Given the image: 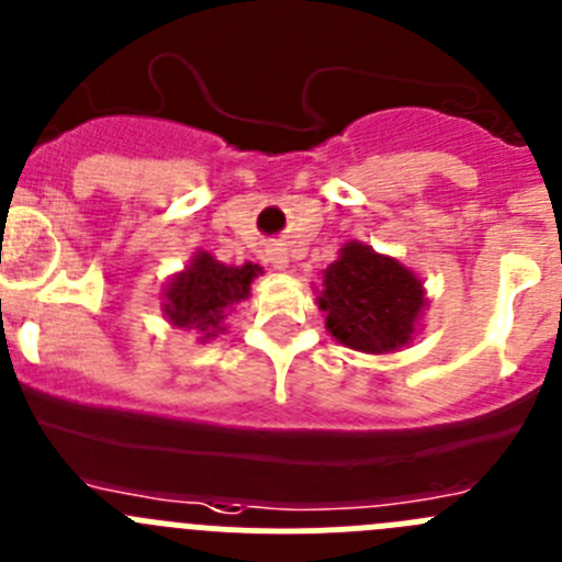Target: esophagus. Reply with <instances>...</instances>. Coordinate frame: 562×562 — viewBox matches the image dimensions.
Instances as JSON below:
<instances>
[{
    "label": "esophagus",
    "mask_w": 562,
    "mask_h": 562,
    "mask_svg": "<svg viewBox=\"0 0 562 562\" xmlns=\"http://www.w3.org/2000/svg\"><path fill=\"white\" fill-rule=\"evenodd\" d=\"M270 265L276 267V270H286V265H290V256H286L284 247H276V250H270Z\"/></svg>",
    "instance_id": "1"
}]
</instances>
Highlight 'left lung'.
<instances>
[{"label":"left lung","instance_id":"8db88e82","mask_svg":"<svg viewBox=\"0 0 562 562\" xmlns=\"http://www.w3.org/2000/svg\"><path fill=\"white\" fill-rule=\"evenodd\" d=\"M315 292L326 331L345 348L373 357L412 345L429 306L418 272L357 239L339 247Z\"/></svg>","mask_w":562,"mask_h":562}]
</instances>
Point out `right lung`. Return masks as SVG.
Wrapping results in <instances>:
<instances>
[{
    "mask_svg": "<svg viewBox=\"0 0 562 562\" xmlns=\"http://www.w3.org/2000/svg\"><path fill=\"white\" fill-rule=\"evenodd\" d=\"M261 267L254 261L223 265L209 250H198L187 267L175 272L161 290V312L169 326L198 331V342L225 334V317L236 303L250 297L254 278Z\"/></svg>",
    "mask_w": 562,
    "mask_h": 562,
    "instance_id": "right-lung-1",
    "label": "right lung"
}]
</instances>
